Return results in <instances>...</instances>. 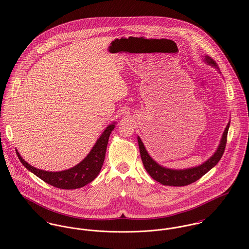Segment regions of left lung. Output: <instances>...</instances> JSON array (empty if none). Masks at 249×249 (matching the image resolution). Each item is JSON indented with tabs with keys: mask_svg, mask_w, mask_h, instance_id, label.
<instances>
[{
	"mask_svg": "<svg viewBox=\"0 0 249 249\" xmlns=\"http://www.w3.org/2000/svg\"><path fill=\"white\" fill-rule=\"evenodd\" d=\"M205 60L207 61V63L211 64L214 68L218 69V66L215 63V61L213 60V58H211L210 56H206ZM229 125H230V124L228 123V124L223 132L220 143L217 147V150L215 151V153L213 154V156L210 159H208L205 163H203L202 165L196 167V168L188 169V170L177 171V170H170V169L161 167L154 160H152V158L148 155L140 137H138V143H139L140 154H141L143 167L151 178L163 185L181 187V186H187L189 184H192V183L196 182V180H198L199 178H202L220 160V158L225 150Z\"/></svg>",
	"mask_w": 249,
	"mask_h": 249,
	"instance_id": "left-lung-1",
	"label": "left lung"
}]
</instances>
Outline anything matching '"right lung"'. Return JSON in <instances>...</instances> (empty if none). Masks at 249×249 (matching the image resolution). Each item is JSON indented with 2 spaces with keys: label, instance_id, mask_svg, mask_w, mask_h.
<instances>
[{
  "label": "right lung",
  "instance_id": "obj_1",
  "mask_svg": "<svg viewBox=\"0 0 249 249\" xmlns=\"http://www.w3.org/2000/svg\"><path fill=\"white\" fill-rule=\"evenodd\" d=\"M114 127H115L114 124L108 125L105 132L102 134L98 142H96V144L90 151V153L87 155V157L78 165L67 171L52 173V172L38 170L36 168H34L33 166H31L30 164H28L20 156L17 150H16V154L19 160L21 161V163L29 171L34 173L36 177L41 178L46 183L53 187H56L59 189H65V190L81 188L87 185L88 183L92 182L100 174L106 158L108 139Z\"/></svg>",
  "mask_w": 249,
  "mask_h": 249
}]
</instances>
